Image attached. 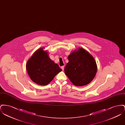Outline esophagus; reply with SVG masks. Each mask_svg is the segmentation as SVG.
<instances>
[{"instance_id":"esophagus-1","label":"esophagus","mask_w":125,"mask_h":125,"mask_svg":"<svg viewBox=\"0 0 125 125\" xmlns=\"http://www.w3.org/2000/svg\"><path fill=\"white\" fill-rule=\"evenodd\" d=\"M61 69H62V70H64V66H62L61 67Z\"/></svg>"}]
</instances>
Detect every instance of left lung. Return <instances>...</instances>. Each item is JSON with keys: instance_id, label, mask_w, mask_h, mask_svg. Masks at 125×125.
<instances>
[{"instance_id": "left-lung-1", "label": "left lung", "mask_w": 125, "mask_h": 125, "mask_svg": "<svg viewBox=\"0 0 125 125\" xmlns=\"http://www.w3.org/2000/svg\"><path fill=\"white\" fill-rule=\"evenodd\" d=\"M64 71L73 84L83 86L90 83L95 77L97 65L93 57L83 48L70 54Z\"/></svg>"}]
</instances>
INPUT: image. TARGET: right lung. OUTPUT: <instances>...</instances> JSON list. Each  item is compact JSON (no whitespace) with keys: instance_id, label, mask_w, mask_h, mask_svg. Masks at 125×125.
<instances>
[{"instance_id":"add662e5","label":"right lung","mask_w":125,"mask_h":125,"mask_svg":"<svg viewBox=\"0 0 125 125\" xmlns=\"http://www.w3.org/2000/svg\"><path fill=\"white\" fill-rule=\"evenodd\" d=\"M28 73L31 80L40 85H46L62 69L49 57L47 51L37 50L26 64Z\"/></svg>"}]
</instances>
